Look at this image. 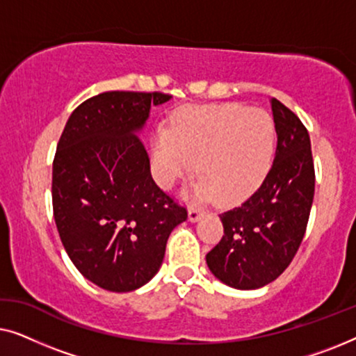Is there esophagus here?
I'll return each mask as SVG.
<instances>
[{"label": "esophagus", "instance_id": "1", "mask_svg": "<svg viewBox=\"0 0 356 356\" xmlns=\"http://www.w3.org/2000/svg\"><path fill=\"white\" fill-rule=\"evenodd\" d=\"M201 216H202V212L199 211V209L189 207V211H188V220L189 222H197L199 218H201Z\"/></svg>", "mask_w": 356, "mask_h": 356}]
</instances>
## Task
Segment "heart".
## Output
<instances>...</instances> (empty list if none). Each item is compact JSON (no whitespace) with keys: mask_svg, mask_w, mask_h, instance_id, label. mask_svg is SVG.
<instances>
[{"mask_svg":"<svg viewBox=\"0 0 356 356\" xmlns=\"http://www.w3.org/2000/svg\"><path fill=\"white\" fill-rule=\"evenodd\" d=\"M275 149V123L267 111L238 104L186 108L172 133L154 140L155 173L162 186L196 170L202 177L196 196L235 204L250 196L269 172Z\"/></svg>","mask_w":356,"mask_h":356,"instance_id":"1","label":"heart"}]
</instances>
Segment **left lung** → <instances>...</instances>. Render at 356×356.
I'll return each instance as SVG.
<instances>
[{"instance_id": "obj_1", "label": "left lung", "mask_w": 356, "mask_h": 356, "mask_svg": "<svg viewBox=\"0 0 356 356\" xmlns=\"http://www.w3.org/2000/svg\"><path fill=\"white\" fill-rule=\"evenodd\" d=\"M277 149L264 181L241 206L220 213L223 236L207 252L209 269L238 290L274 282L303 240L314 197V163L305 124L277 99L270 100Z\"/></svg>"}]
</instances>
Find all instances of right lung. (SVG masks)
<instances>
[{
  "instance_id": "right-lung-1",
  "label": "right lung",
  "mask_w": 356,
  "mask_h": 356,
  "mask_svg": "<svg viewBox=\"0 0 356 356\" xmlns=\"http://www.w3.org/2000/svg\"><path fill=\"white\" fill-rule=\"evenodd\" d=\"M172 95L104 92L72 111L53 160V216L77 270L110 291H133L157 274L170 233L188 218L150 175L138 138L150 106Z\"/></svg>"
}]
</instances>
